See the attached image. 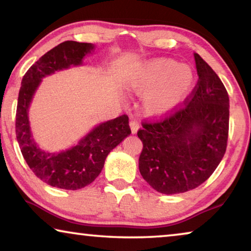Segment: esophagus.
<instances>
[{
  "label": "esophagus",
  "mask_w": 251,
  "mask_h": 251,
  "mask_svg": "<svg viewBox=\"0 0 251 251\" xmlns=\"http://www.w3.org/2000/svg\"><path fill=\"white\" fill-rule=\"evenodd\" d=\"M129 127H130L131 134H136V133H137V130L139 129V124L136 121H130Z\"/></svg>",
  "instance_id": "esophagus-1"
}]
</instances>
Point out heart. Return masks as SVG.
Returning a JSON list of instances; mask_svg holds the SVG:
<instances>
[{
    "instance_id": "heart-1",
    "label": "heart",
    "mask_w": 251,
    "mask_h": 251,
    "mask_svg": "<svg viewBox=\"0 0 251 251\" xmlns=\"http://www.w3.org/2000/svg\"><path fill=\"white\" fill-rule=\"evenodd\" d=\"M195 83L194 70L171 58H151L143 62L125 79L129 93L142 95V112L148 118L168 115L181 104Z\"/></svg>"
}]
</instances>
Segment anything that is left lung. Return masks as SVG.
<instances>
[{
  "label": "left lung",
  "instance_id": "obj_1",
  "mask_svg": "<svg viewBox=\"0 0 251 251\" xmlns=\"http://www.w3.org/2000/svg\"><path fill=\"white\" fill-rule=\"evenodd\" d=\"M198 83L184 108L154 124H143L138 167L155 190L174 195L201 185L227 147L229 97L211 67L194 54Z\"/></svg>",
  "mask_w": 251,
  "mask_h": 251
}]
</instances>
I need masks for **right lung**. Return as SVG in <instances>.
Returning a JSON list of instances; mask_svg holds the SVG:
<instances>
[{
	"label": "right lung",
	"mask_w": 251,
	"mask_h": 251,
	"mask_svg": "<svg viewBox=\"0 0 251 251\" xmlns=\"http://www.w3.org/2000/svg\"><path fill=\"white\" fill-rule=\"evenodd\" d=\"M94 50L95 45L92 43L63 42L35 62L21 83L16 108V139L35 176L57 188L77 190L90 185L100 174L110 151L130 135L128 117L122 115L100 123L73 146L58 152L42 150L33 137L28 109L42 79L55 72L82 66L84 58Z\"/></svg>",
	"instance_id": "obj_1"
}]
</instances>
